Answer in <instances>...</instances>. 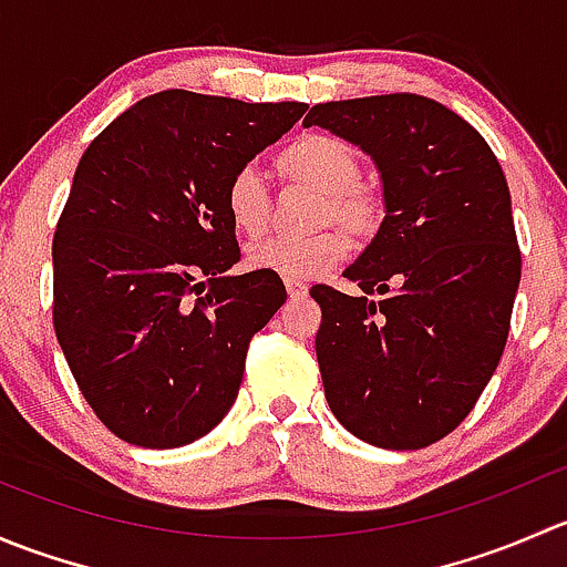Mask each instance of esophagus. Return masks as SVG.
I'll list each match as a JSON object with an SVG mask.
<instances>
[{"mask_svg": "<svg viewBox=\"0 0 567 567\" xmlns=\"http://www.w3.org/2000/svg\"><path fill=\"white\" fill-rule=\"evenodd\" d=\"M285 288H288L290 299H301V296H307L305 279H285Z\"/></svg>", "mask_w": 567, "mask_h": 567, "instance_id": "1", "label": "esophagus"}]
</instances>
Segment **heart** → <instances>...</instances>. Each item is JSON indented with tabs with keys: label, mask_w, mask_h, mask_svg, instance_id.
Wrapping results in <instances>:
<instances>
[{
	"label": "heart",
	"mask_w": 567,
	"mask_h": 567,
	"mask_svg": "<svg viewBox=\"0 0 567 567\" xmlns=\"http://www.w3.org/2000/svg\"><path fill=\"white\" fill-rule=\"evenodd\" d=\"M274 169L285 183H299L320 194L318 225L334 221L359 244L370 241L384 225V197L362 183V158L340 136H299L277 153ZM221 205L238 236L260 238L271 225V192L257 169H236L225 183ZM341 231L326 227L312 236L268 238L249 249V266L274 271L285 279H307L323 268L337 266L348 255V238Z\"/></svg>",
	"instance_id": "b5f03b06"
}]
</instances>
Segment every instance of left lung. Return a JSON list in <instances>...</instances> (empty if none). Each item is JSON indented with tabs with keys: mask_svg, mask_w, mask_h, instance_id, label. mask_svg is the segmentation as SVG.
<instances>
[{
	"mask_svg": "<svg viewBox=\"0 0 567 567\" xmlns=\"http://www.w3.org/2000/svg\"><path fill=\"white\" fill-rule=\"evenodd\" d=\"M305 125L370 153L386 199L346 271L362 296L310 290L329 409L375 447L436 444L474 409L511 331L522 249L505 173L474 125L425 95L329 101Z\"/></svg>",
	"mask_w": 567,
	"mask_h": 567,
	"instance_id": "1",
	"label": "left lung"
}]
</instances>
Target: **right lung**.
Instances as JSON below:
<instances>
[{
    "label": "right lung",
    "instance_id": "1",
    "mask_svg": "<svg viewBox=\"0 0 567 567\" xmlns=\"http://www.w3.org/2000/svg\"><path fill=\"white\" fill-rule=\"evenodd\" d=\"M307 104L164 90L90 142L56 221L54 320L79 392L136 447L197 442L230 411L249 342L285 305L241 260L225 183Z\"/></svg>",
    "mask_w": 567,
    "mask_h": 567
}]
</instances>
